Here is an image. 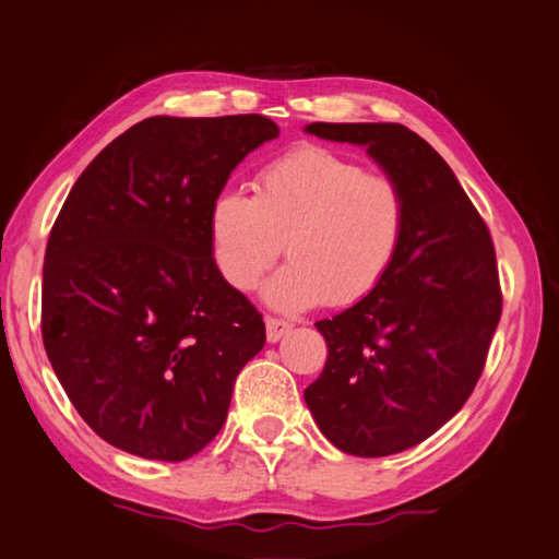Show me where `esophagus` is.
Masks as SVG:
<instances>
[{
    "instance_id": "1",
    "label": "esophagus",
    "mask_w": 559,
    "mask_h": 559,
    "mask_svg": "<svg viewBox=\"0 0 559 559\" xmlns=\"http://www.w3.org/2000/svg\"><path fill=\"white\" fill-rule=\"evenodd\" d=\"M290 330H293V322L278 320V318H266V340L269 342L283 340Z\"/></svg>"
}]
</instances>
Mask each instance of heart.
I'll use <instances>...</instances> for the list:
<instances>
[{
  "instance_id": "heart-1",
  "label": "heart",
  "mask_w": 559,
  "mask_h": 559,
  "mask_svg": "<svg viewBox=\"0 0 559 559\" xmlns=\"http://www.w3.org/2000/svg\"><path fill=\"white\" fill-rule=\"evenodd\" d=\"M408 231L401 182L322 146H298L261 168L253 198L225 188L212 198L207 241L231 288L251 290L286 241L288 266L263 298L278 310L352 306L389 276Z\"/></svg>"
}]
</instances>
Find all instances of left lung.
I'll return each instance as SVG.
<instances>
[{"label":"left lung","instance_id":"1","mask_svg":"<svg viewBox=\"0 0 559 559\" xmlns=\"http://www.w3.org/2000/svg\"><path fill=\"white\" fill-rule=\"evenodd\" d=\"M308 134L367 148L408 198V231L377 290L332 320L324 369L306 389L320 432L357 456L415 448L462 411L501 320L489 229L428 141L403 124H328Z\"/></svg>","mask_w":559,"mask_h":559}]
</instances>
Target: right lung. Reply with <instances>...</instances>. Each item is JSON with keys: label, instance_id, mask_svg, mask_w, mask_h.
<instances>
[{"label": "right lung", "instance_id": "add662e5", "mask_svg": "<svg viewBox=\"0 0 559 559\" xmlns=\"http://www.w3.org/2000/svg\"><path fill=\"white\" fill-rule=\"evenodd\" d=\"M276 136L261 115L148 117L99 151L63 202L40 332L70 403L115 448L182 462L225 425L266 328L219 276L207 212Z\"/></svg>", "mask_w": 559, "mask_h": 559}]
</instances>
